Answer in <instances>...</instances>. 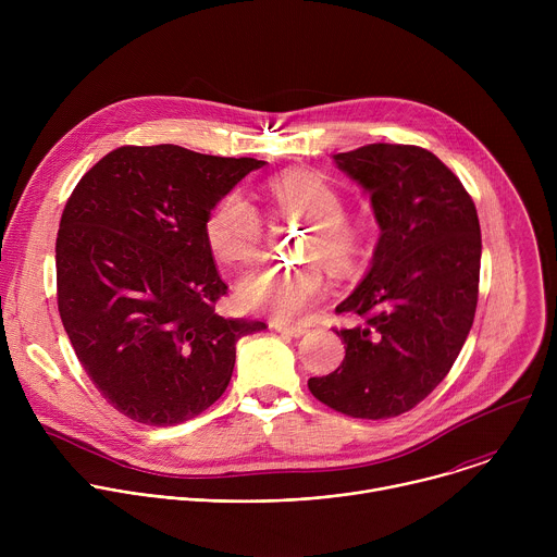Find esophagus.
I'll list each match as a JSON object with an SVG mask.
<instances>
[{
  "mask_svg": "<svg viewBox=\"0 0 557 557\" xmlns=\"http://www.w3.org/2000/svg\"><path fill=\"white\" fill-rule=\"evenodd\" d=\"M271 329H275L282 335H290V337H301L308 333L306 326H297V324L293 326V324H282V322H271Z\"/></svg>",
  "mask_w": 557,
  "mask_h": 557,
  "instance_id": "34e87169",
  "label": "esophagus"
}]
</instances>
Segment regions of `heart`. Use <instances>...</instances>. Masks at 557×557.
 <instances>
[{"mask_svg":"<svg viewBox=\"0 0 557 557\" xmlns=\"http://www.w3.org/2000/svg\"><path fill=\"white\" fill-rule=\"evenodd\" d=\"M271 209L280 215L308 220L301 240L304 260H322L333 273H350L363 256V228L344 213L342 194L322 174L295 170L267 185ZM205 240L224 264H245L258 258L264 226L258 209L240 194H224L205 218ZM326 293L320 262L293 269L262 264L243 275L237 297L249 310H264L277 320L306 312Z\"/></svg>","mask_w":557,"mask_h":557,"instance_id":"obj_1","label":"heart"}]
</instances>
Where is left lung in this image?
<instances>
[{"label": "left lung", "mask_w": 557, "mask_h": 557, "mask_svg": "<svg viewBox=\"0 0 557 557\" xmlns=\"http://www.w3.org/2000/svg\"><path fill=\"white\" fill-rule=\"evenodd\" d=\"M370 191L381 226L372 267L335 312L361 317L335 331L342 366L308 379L314 399L352 419H389L447 376L473 324L481 222L458 176L417 145L372 143L335 153Z\"/></svg>", "instance_id": "1"}]
</instances>
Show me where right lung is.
Returning a JSON list of instances; mask_svg holds the SVG:
<instances>
[{
	"label": "right lung",
	"instance_id": "add662e5",
	"mask_svg": "<svg viewBox=\"0 0 557 557\" xmlns=\"http://www.w3.org/2000/svg\"><path fill=\"white\" fill-rule=\"evenodd\" d=\"M178 145H123L70 194L57 233V306L103 399L153 428L226 389L235 342L267 329L215 312L226 295L205 240L209 209L262 168Z\"/></svg>",
	"mask_w": 557,
	"mask_h": 557
}]
</instances>
